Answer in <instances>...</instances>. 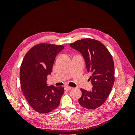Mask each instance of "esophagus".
I'll return each instance as SVG.
<instances>
[{"mask_svg": "<svg viewBox=\"0 0 135 135\" xmlns=\"http://www.w3.org/2000/svg\"><path fill=\"white\" fill-rule=\"evenodd\" d=\"M71 89H72V88H71V87H65V91H70Z\"/></svg>", "mask_w": 135, "mask_h": 135, "instance_id": "esophagus-1", "label": "esophagus"}]
</instances>
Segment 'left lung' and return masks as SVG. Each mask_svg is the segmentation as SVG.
Returning <instances> with one entry per match:
<instances>
[{
  "mask_svg": "<svg viewBox=\"0 0 135 135\" xmlns=\"http://www.w3.org/2000/svg\"><path fill=\"white\" fill-rule=\"evenodd\" d=\"M84 59L89 78L93 87L91 91L81 88L79 104L83 108L95 109L107 100L114 83V64L112 56L104 45L99 40L85 38L70 44Z\"/></svg>",
  "mask_w": 135,
  "mask_h": 135,
  "instance_id": "8db88e82",
  "label": "left lung"
}]
</instances>
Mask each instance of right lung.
Here are the masks:
<instances>
[{"instance_id": "add662e5", "label": "right lung", "mask_w": 135, "mask_h": 135, "mask_svg": "<svg viewBox=\"0 0 135 135\" xmlns=\"http://www.w3.org/2000/svg\"><path fill=\"white\" fill-rule=\"evenodd\" d=\"M64 48L61 45L36 44L23 59L20 71L21 88L30 107L39 113H50L57 108L64 93V87L47 84L56 56Z\"/></svg>"}]
</instances>
